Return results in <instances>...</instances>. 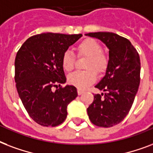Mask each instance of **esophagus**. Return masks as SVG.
<instances>
[{"label":"esophagus","mask_w":153,"mask_h":153,"mask_svg":"<svg viewBox=\"0 0 153 153\" xmlns=\"http://www.w3.org/2000/svg\"><path fill=\"white\" fill-rule=\"evenodd\" d=\"M84 93V91L82 89H80V88H77V93L78 95H81L82 93Z\"/></svg>","instance_id":"34e87169"}]
</instances>
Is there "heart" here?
<instances>
[{"label":"heart","mask_w":153,"mask_h":153,"mask_svg":"<svg viewBox=\"0 0 153 153\" xmlns=\"http://www.w3.org/2000/svg\"><path fill=\"white\" fill-rule=\"evenodd\" d=\"M78 56H88L85 68L88 70L76 71L68 76V81L78 88L84 89L95 82L97 73H105L109 65V58L102 52V46L94 39L83 40L76 46ZM76 57L70 50H66L62 55L61 65L64 70L71 72L74 68Z\"/></svg>","instance_id":"heart-1"}]
</instances>
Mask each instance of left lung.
Listing matches in <instances>:
<instances>
[{
  "mask_svg": "<svg viewBox=\"0 0 153 153\" xmlns=\"http://www.w3.org/2000/svg\"><path fill=\"white\" fill-rule=\"evenodd\" d=\"M109 49V65L106 74L95 87L105 93L95 94L87 108L93 125L112 127L125 119L129 112L138 91L140 60L137 49L128 39L113 33H89Z\"/></svg>",
  "mask_w": 153,
  "mask_h": 153,
  "instance_id": "8db88e82",
  "label": "left lung"
}]
</instances>
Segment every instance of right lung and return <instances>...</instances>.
<instances>
[{
    "label": "right lung",
    "instance_id": "right-lung-1",
    "mask_svg": "<svg viewBox=\"0 0 153 153\" xmlns=\"http://www.w3.org/2000/svg\"><path fill=\"white\" fill-rule=\"evenodd\" d=\"M81 36L37 34L27 39L16 53V90L29 117L38 125L55 127L63 123L68 105L77 97L75 86H61L66 82L61 58Z\"/></svg>",
    "mask_w": 153,
    "mask_h": 153
}]
</instances>
